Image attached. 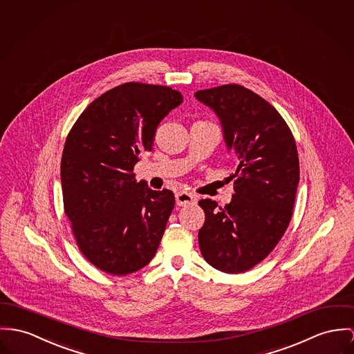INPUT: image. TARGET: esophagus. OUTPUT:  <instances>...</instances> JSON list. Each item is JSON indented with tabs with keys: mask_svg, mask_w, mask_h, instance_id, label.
Here are the masks:
<instances>
[{
	"mask_svg": "<svg viewBox=\"0 0 354 354\" xmlns=\"http://www.w3.org/2000/svg\"><path fill=\"white\" fill-rule=\"evenodd\" d=\"M175 199H176L178 206H189V205L195 203V201H196V198L191 192H186V191H182V192L176 194Z\"/></svg>",
	"mask_w": 354,
	"mask_h": 354,
	"instance_id": "obj_1",
	"label": "esophagus"
}]
</instances>
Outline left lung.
I'll list each match as a JSON object with an SVG mask.
<instances>
[{"instance_id": "8db88e82", "label": "left lung", "mask_w": 354, "mask_h": 354, "mask_svg": "<svg viewBox=\"0 0 354 354\" xmlns=\"http://www.w3.org/2000/svg\"><path fill=\"white\" fill-rule=\"evenodd\" d=\"M195 98L216 111L225 144L239 167L232 202L201 199L198 233L203 259L218 271L241 273L263 261L292 217L299 158L291 129L270 102L240 84L199 90Z\"/></svg>"}]
</instances>
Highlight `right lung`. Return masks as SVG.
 I'll return each instance as SVG.
<instances>
[{"label": "right lung", "instance_id": "right-lung-1", "mask_svg": "<svg viewBox=\"0 0 354 354\" xmlns=\"http://www.w3.org/2000/svg\"><path fill=\"white\" fill-rule=\"evenodd\" d=\"M183 102L168 86L128 82L94 100L71 128L60 164L64 213L82 254L124 276L155 256L175 206L174 192L136 182L156 128Z\"/></svg>", "mask_w": 354, "mask_h": 354}]
</instances>
